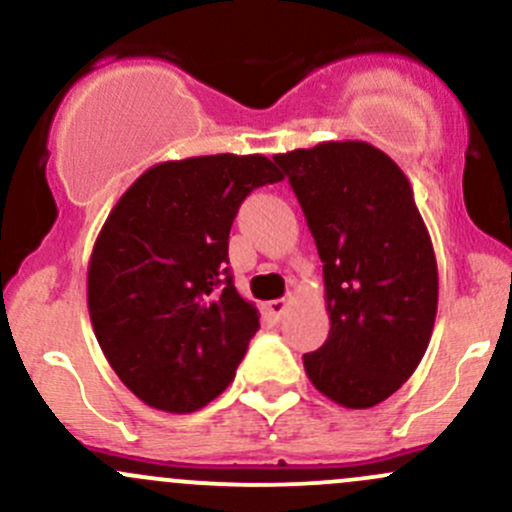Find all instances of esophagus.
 Listing matches in <instances>:
<instances>
[{"instance_id":"obj_1","label":"esophagus","mask_w":512,"mask_h":512,"mask_svg":"<svg viewBox=\"0 0 512 512\" xmlns=\"http://www.w3.org/2000/svg\"><path fill=\"white\" fill-rule=\"evenodd\" d=\"M287 306H289V299H274L267 304V311H270L274 319H282L284 311H287Z\"/></svg>"}]
</instances>
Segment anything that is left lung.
Segmentation results:
<instances>
[{
	"instance_id": "left-lung-1",
	"label": "left lung",
	"mask_w": 512,
	"mask_h": 512,
	"mask_svg": "<svg viewBox=\"0 0 512 512\" xmlns=\"http://www.w3.org/2000/svg\"><path fill=\"white\" fill-rule=\"evenodd\" d=\"M324 262L331 331L304 355L319 392L368 410L417 370L437 319L432 238L400 166L368 142L274 154Z\"/></svg>"
}]
</instances>
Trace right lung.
Masks as SVG:
<instances>
[{
    "mask_svg": "<svg viewBox=\"0 0 512 512\" xmlns=\"http://www.w3.org/2000/svg\"><path fill=\"white\" fill-rule=\"evenodd\" d=\"M274 181L262 154L161 161L107 215L88 265L90 321L117 378L154 410L196 412L233 383L260 314L233 284L230 225Z\"/></svg>",
    "mask_w": 512,
    "mask_h": 512,
    "instance_id": "add662e5",
    "label": "right lung"
}]
</instances>
